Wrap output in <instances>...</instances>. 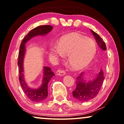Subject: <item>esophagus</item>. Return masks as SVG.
<instances>
[{
    "label": "esophagus",
    "mask_w": 124,
    "mask_h": 124,
    "mask_svg": "<svg viewBox=\"0 0 124 124\" xmlns=\"http://www.w3.org/2000/svg\"><path fill=\"white\" fill-rule=\"evenodd\" d=\"M66 74V73L63 70H58V71H56V75L57 76H61V77H62V76H64Z\"/></svg>",
    "instance_id": "obj_1"
}]
</instances>
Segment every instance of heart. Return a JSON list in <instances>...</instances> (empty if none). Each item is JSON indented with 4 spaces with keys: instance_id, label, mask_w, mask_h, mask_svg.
Segmentation results:
<instances>
[{
    "instance_id": "heart-1",
    "label": "heart",
    "mask_w": 124,
    "mask_h": 124,
    "mask_svg": "<svg viewBox=\"0 0 124 124\" xmlns=\"http://www.w3.org/2000/svg\"><path fill=\"white\" fill-rule=\"evenodd\" d=\"M49 52L59 58L64 54L68 55V64L73 69L79 70L93 60L96 53V45L92 39L73 32L62 37L59 44H51Z\"/></svg>"
}]
</instances>
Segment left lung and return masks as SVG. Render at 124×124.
Segmentation results:
<instances>
[{
	"mask_svg": "<svg viewBox=\"0 0 124 124\" xmlns=\"http://www.w3.org/2000/svg\"><path fill=\"white\" fill-rule=\"evenodd\" d=\"M91 32L94 35L95 40L99 47L102 51H105L106 47L103 39L93 30H91ZM85 75V73H81L80 75L77 78V88L73 91L74 98L81 102L87 101L94 98L99 92L105 79L103 71L101 69L91 80H86V79L84 78Z\"/></svg>",
	"mask_w": 124,
	"mask_h": 124,
	"instance_id": "obj_1",
	"label": "left lung"
}]
</instances>
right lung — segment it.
I'll list each match as a JSON object with an SVG mask.
<instances>
[{
  "label": "right lung",
  "mask_w": 124,
  "mask_h": 124,
  "mask_svg": "<svg viewBox=\"0 0 124 124\" xmlns=\"http://www.w3.org/2000/svg\"><path fill=\"white\" fill-rule=\"evenodd\" d=\"M53 27L50 25H41L34 28L24 37L20 46L18 62L20 84L25 94L30 100L34 102H41L47 98L49 83L55 74L50 68L43 66V79L40 86L38 88H34L28 84L25 79L24 69V60L26 53L25 44L29 40L37 36L46 35L51 31Z\"/></svg>",
  "instance_id": "1"
}]
</instances>
